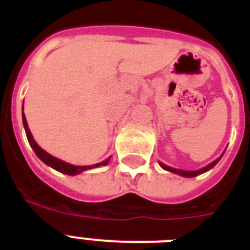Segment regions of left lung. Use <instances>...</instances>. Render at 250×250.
<instances>
[{"label":"left lung","mask_w":250,"mask_h":250,"mask_svg":"<svg viewBox=\"0 0 250 250\" xmlns=\"http://www.w3.org/2000/svg\"><path fill=\"white\" fill-rule=\"evenodd\" d=\"M223 154H225V153H223ZM223 154H222V156H223ZM222 156L219 157L218 160L214 161V162H211V164H210V165H208V166H206V167H202V168H200V170H196V171L178 170V168H172V167L166 166V165L161 164V162H160V166L162 167V168H165V170L171 171V172H174V174H179V175H182V176H186V178H193V176H197V175L202 174V172H205V171L210 170V168H213V167L215 166V165H217L218 162H219V160H221V158H222Z\"/></svg>","instance_id":"left-lung-1"}]
</instances>
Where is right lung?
Wrapping results in <instances>:
<instances>
[{
  "instance_id": "right-lung-1",
  "label": "right lung",
  "mask_w": 250,
  "mask_h": 250,
  "mask_svg": "<svg viewBox=\"0 0 250 250\" xmlns=\"http://www.w3.org/2000/svg\"><path fill=\"white\" fill-rule=\"evenodd\" d=\"M23 125H24V129H25V135H27V139H28V143L29 145L32 146L33 152L36 153V156L40 158L45 165H48L50 166L54 170L60 171L62 174H66V175H78L80 172H83L85 170H89V168H94V167H100V166H106V165L109 164L110 161V157L107 160H105L104 162H100V164H96V165H92V166H74V165H70L67 162H64V161H61L56 157L50 156L49 153H46L44 149H41L39 145L36 144V141L33 140L32 137V133L29 131L28 128V125H27V119H25V115L23 113Z\"/></svg>"
}]
</instances>
